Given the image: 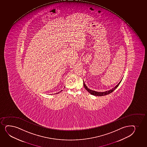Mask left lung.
Listing matches in <instances>:
<instances>
[{
	"label": "left lung",
	"instance_id": "left-lung-1",
	"mask_svg": "<svg viewBox=\"0 0 147 147\" xmlns=\"http://www.w3.org/2000/svg\"><path fill=\"white\" fill-rule=\"evenodd\" d=\"M121 80H122L120 81V82L118 84L116 85L115 87H114L113 88L107 91L101 92L96 91H94V90L90 89L88 88L87 86H86V85L85 84L84 81H83V82H84L83 83V85H84V88H85V89H86L90 94H92V95L96 96H105V95L109 94L110 93H112V92L114 91L118 87Z\"/></svg>",
	"mask_w": 147,
	"mask_h": 147
}]
</instances>
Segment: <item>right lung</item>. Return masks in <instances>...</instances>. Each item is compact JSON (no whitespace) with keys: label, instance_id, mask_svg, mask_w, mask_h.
Wrapping results in <instances>:
<instances>
[{"label":"right lung","instance_id":"obj_1","mask_svg":"<svg viewBox=\"0 0 147 147\" xmlns=\"http://www.w3.org/2000/svg\"><path fill=\"white\" fill-rule=\"evenodd\" d=\"M61 91H62V90H61ZM61 92V91H60ZM60 92H58L57 93H56V94H58V93H60Z\"/></svg>","mask_w":147,"mask_h":147}]
</instances>
